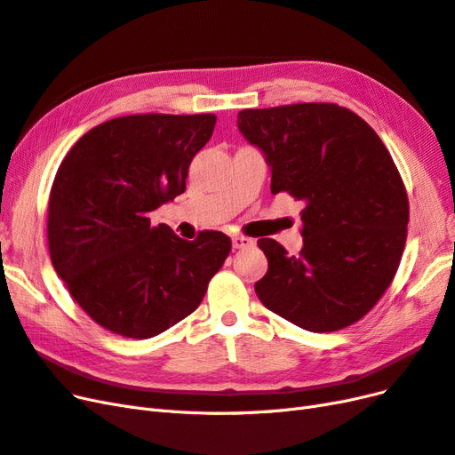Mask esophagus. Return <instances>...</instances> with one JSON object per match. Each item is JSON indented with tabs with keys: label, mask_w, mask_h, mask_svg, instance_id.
<instances>
[{
	"label": "esophagus",
	"mask_w": 455,
	"mask_h": 455,
	"mask_svg": "<svg viewBox=\"0 0 455 455\" xmlns=\"http://www.w3.org/2000/svg\"><path fill=\"white\" fill-rule=\"evenodd\" d=\"M231 243H233V249H246V246L254 244L251 237H244V235H235L231 239Z\"/></svg>",
	"instance_id": "obj_1"
}]
</instances>
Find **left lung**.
I'll return each mask as SVG.
<instances>
[{"instance_id": "left-lung-1", "label": "left lung", "mask_w": 455, "mask_h": 455, "mask_svg": "<svg viewBox=\"0 0 455 455\" xmlns=\"http://www.w3.org/2000/svg\"><path fill=\"white\" fill-rule=\"evenodd\" d=\"M237 127L264 151L271 194L301 201L304 249L288 256L259 239L267 273L261 304L309 332H334L378 304L401 264L408 196L396 164L368 123L338 104L243 109Z\"/></svg>"}]
</instances>
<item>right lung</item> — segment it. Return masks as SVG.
Masks as SVG:
<instances>
[{"label": "right lung", "instance_id": "1", "mask_svg": "<svg viewBox=\"0 0 455 455\" xmlns=\"http://www.w3.org/2000/svg\"><path fill=\"white\" fill-rule=\"evenodd\" d=\"M216 116L139 114L91 129L68 151L49 196L54 271L91 319L146 339L194 313L231 239L174 235L149 214L186 191L191 159L211 140Z\"/></svg>", "mask_w": 455, "mask_h": 455}]
</instances>
